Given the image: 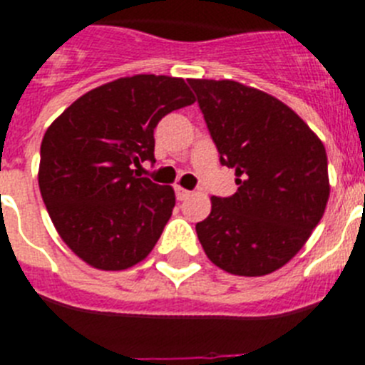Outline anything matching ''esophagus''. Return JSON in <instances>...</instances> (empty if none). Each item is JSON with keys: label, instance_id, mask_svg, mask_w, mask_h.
I'll list each match as a JSON object with an SVG mask.
<instances>
[{"label": "esophagus", "instance_id": "34e87169", "mask_svg": "<svg viewBox=\"0 0 365 365\" xmlns=\"http://www.w3.org/2000/svg\"><path fill=\"white\" fill-rule=\"evenodd\" d=\"M174 191H176V198H178V200H185V198H189V196H191V191H187V189H183V187H176V189H174Z\"/></svg>", "mask_w": 365, "mask_h": 365}]
</instances>
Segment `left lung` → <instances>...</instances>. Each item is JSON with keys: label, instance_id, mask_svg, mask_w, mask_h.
<instances>
[{"label": "left lung", "instance_id": "8db88e82", "mask_svg": "<svg viewBox=\"0 0 365 365\" xmlns=\"http://www.w3.org/2000/svg\"><path fill=\"white\" fill-rule=\"evenodd\" d=\"M220 163L235 169V195L211 198L196 224L211 262L257 277L287 264L322 220L327 152L294 110L235 81L191 78Z\"/></svg>", "mask_w": 365, "mask_h": 365}]
</instances>
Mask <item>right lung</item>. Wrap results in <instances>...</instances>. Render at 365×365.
<instances>
[{
  "label": "right lung",
  "mask_w": 365,
  "mask_h": 365,
  "mask_svg": "<svg viewBox=\"0 0 365 365\" xmlns=\"http://www.w3.org/2000/svg\"><path fill=\"white\" fill-rule=\"evenodd\" d=\"M195 103L183 78L134 75L82 95L47 128L38 183L58 235L99 270H125L156 246L173 187L135 167L154 163L161 117Z\"/></svg>",
  "instance_id": "add662e5"
}]
</instances>
